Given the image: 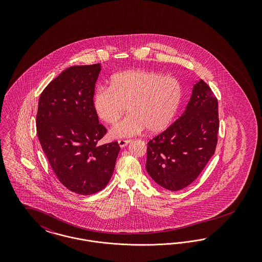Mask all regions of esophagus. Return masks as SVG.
Segmentation results:
<instances>
[{
  "instance_id": "1",
  "label": "esophagus",
  "mask_w": 262,
  "mask_h": 262,
  "mask_svg": "<svg viewBox=\"0 0 262 262\" xmlns=\"http://www.w3.org/2000/svg\"><path fill=\"white\" fill-rule=\"evenodd\" d=\"M129 142H130L129 139H120V140H118V143H119L120 147H122V148L125 147Z\"/></svg>"
}]
</instances>
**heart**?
I'll list each match as a JSON object with an SVG mask.
<instances>
[{
  "mask_svg": "<svg viewBox=\"0 0 262 262\" xmlns=\"http://www.w3.org/2000/svg\"><path fill=\"white\" fill-rule=\"evenodd\" d=\"M183 96L180 81L169 75L144 70L118 73L109 80V88H98L92 97L94 111L110 125L125 113L129 115L111 129V137L137 136L146 127L151 133L166 128L174 119Z\"/></svg>",
  "mask_w": 262,
  "mask_h": 262,
  "instance_id": "obj_1",
  "label": "heart"
}]
</instances>
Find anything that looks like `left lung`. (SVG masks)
I'll use <instances>...</instances> for the list:
<instances>
[{
    "mask_svg": "<svg viewBox=\"0 0 262 262\" xmlns=\"http://www.w3.org/2000/svg\"><path fill=\"white\" fill-rule=\"evenodd\" d=\"M218 129V101L200 79L193 85L185 112L147 143V173L169 190L189 186L214 154Z\"/></svg>",
    "mask_w": 262,
    "mask_h": 262,
    "instance_id": "left-lung-1",
    "label": "left lung"
}]
</instances>
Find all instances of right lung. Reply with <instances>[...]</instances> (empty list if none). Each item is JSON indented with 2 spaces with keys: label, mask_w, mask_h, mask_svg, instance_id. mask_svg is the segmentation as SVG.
Here are the masks:
<instances>
[{
  "label": "right lung",
  "mask_w": 262,
  "mask_h": 262,
  "mask_svg": "<svg viewBox=\"0 0 262 262\" xmlns=\"http://www.w3.org/2000/svg\"><path fill=\"white\" fill-rule=\"evenodd\" d=\"M101 64L74 66L43 90L38 102V139L54 173L77 194L96 193L112 177L117 141L99 145L107 133L92 105Z\"/></svg>",
  "instance_id": "right-lung-1"
}]
</instances>
